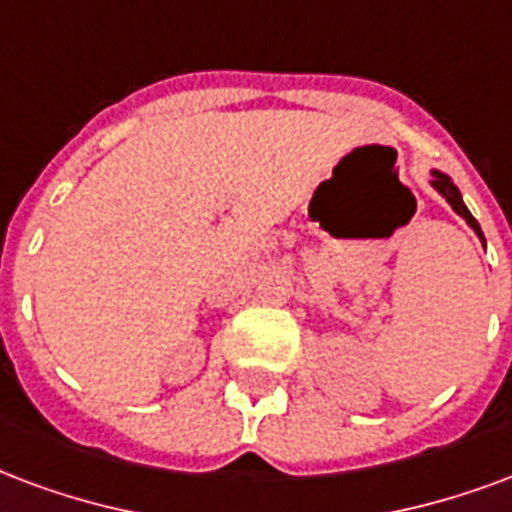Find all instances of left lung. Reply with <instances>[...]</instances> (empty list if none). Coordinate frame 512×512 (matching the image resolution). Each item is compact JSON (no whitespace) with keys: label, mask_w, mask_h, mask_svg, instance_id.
Wrapping results in <instances>:
<instances>
[{"label":"left lung","mask_w":512,"mask_h":512,"mask_svg":"<svg viewBox=\"0 0 512 512\" xmlns=\"http://www.w3.org/2000/svg\"><path fill=\"white\" fill-rule=\"evenodd\" d=\"M431 184H434L439 195H442V198L448 200L450 206H453V211L467 219V225L472 227V230H475V233H478L480 238H483V233H480L478 219L472 217V214H469V211H467V206H464V200H461V192H458V189H456V184H453V181H450L448 176H442V173H437V170H434V181H431Z\"/></svg>","instance_id":"1"}]
</instances>
